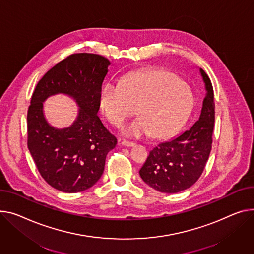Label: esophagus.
Returning <instances> with one entry per match:
<instances>
[{"label":"esophagus","mask_w":254,"mask_h":254,"mask_svg":"<svg viewBox=\"0 0 254 254\" xmlns=\"http://www.w3.org/2000/svg\"><path fill=\"white\" fill-rule=\"evenodd\" d=\"M122 145H123V146H126V147H132V146L134 145V143L124 140V141H122Z\"/></svg>","instance_id":"34e87169"}]
</instances>
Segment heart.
Wrapping results in <instances>:
<instances>
[{
  "label": "heart",
  "instance_id": "b5f03b06",
  "mask_svg": "<svg viewBox=\"0 0 254 254\" xmlns=\"http://www.w3.org/2000/svg\"><path fill=\"white\" fill-rule=\"evenodd\" d=\"M100 105L108 121L123 125L136 114L139 118L123 128L125 136L170 138L187 121L193 97L181 78L172 72L144 70L106 83L101 91Z\"/></svg>",
  "mask_w": 254,
  "mask_h": 254
}]
</instances>
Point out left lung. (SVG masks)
Returning a JSON list of instances; mask_svg holds the SVG:
<instances>
[{
	"instance_id": "obj_1",
	"label": "left lung",
	"mask_w": 254,
	"mask_h": 254,
	"mask_svg": "<svg viewBox=\"0 0 254 254\" xmlns=\"http://www.w3.org/2000/svg\"><path fill=\"white\" fill-rule=\"evenodd\" d=\"M206 95L199 120L177 138L158 144L141 167L142 180L162 193H178L190 188L203 173L208 160L214 125L213 89L208 75L200 68Z\"/></svg>"
}]
</instances>
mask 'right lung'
<instances>
[{
	"instance_id": "add662e5",
	"label": "right lung",
	"mask_w": 254,
	"mask_h": 254,
	"mask_svg": "<svg viewBox=\"0 0 254 254\" xmlns=\"http://www.w3.org/2000/svg\"><path fill=\"white\" fill-rule=\"evenodd\" d=\"M107 58L91 53L72 54L52 67L38 82L27 111V146L43 179L53 188L76 193L91 188L104 172L108 152L117 143L97 115ZM64 93L79 105L68 128L56 129L43 115L42 102Z\"/></svg>"
}]
</instances>
